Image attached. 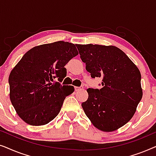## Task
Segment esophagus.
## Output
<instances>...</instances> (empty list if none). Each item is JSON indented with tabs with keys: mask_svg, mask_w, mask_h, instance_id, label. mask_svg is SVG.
<instances>
[{
	"mask_svg": "<svg viewBox=\"0 0 156 156\" xmlns=\"http://www.w3.org/2000/svg\"><path fill=\"white\" fill-rule=\"evenodd\" d=\"M74 89H75V91H80V90H81V87H74Z\"/></svg>",
	"mask_w": 156,
	"mask_h": 156,
	"instance_id": "esophagus-1",
	"label": "esophagus"
}]
</instances>
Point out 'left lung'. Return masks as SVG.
Instances as JSON below:
<instances>
[{
    "label": "left lung",
    "mask_w": 156,
    "mask_h": 156,
    "mask_svg": "<svg viewBox=\"0 0 156 156\" xmlns=\"http://www.w3.org/2000/svg\"><path fill=\"white\" fill-rule=\"evenodd\" d=\"M92 78H102V88L87 89L82 106L99 130L112 132L131 120L142 99L141 75L129 57L115 46L76 44Z\"/></svg>",
    "instance_id": "8db88e82"
}]
</instances>
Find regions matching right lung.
Here are the masks:
<instances>
[{"label": "right lung", "instance_id": "obj_1", "mask_svg": "<svg viewBox=\"0 0 156 156\" xmlns=\"http://www.w3.org/2000/svg\"><path fill=\"white\" fill-rule=\"evenodd\" d=\"M79 54L76 44L58 41L34 47L9 75L10 99L20 119L31 126L45 125L60 112L73 86L52 83L67 75L66 64Z\"/></svg>", "mask_w": 156, "mask_h": 156}]
</instances>
